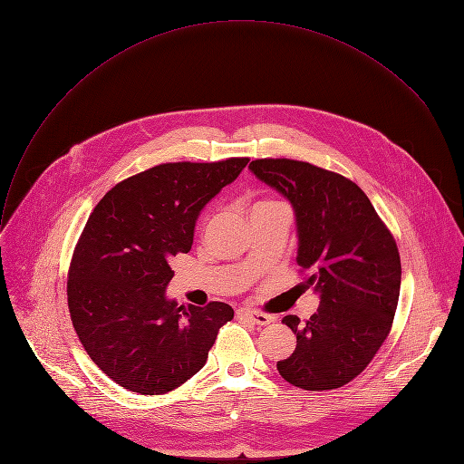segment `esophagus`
<instances>
[{"mask_svg": "<svg viewBox=\"0 0 464 464\" xmlns=\"http://www.w3.org/2000/svg\"><path fill=\"white\" fill-rule=\"evenodd\" d=\"M237 317H240V319H249V321L255 323V324H270V323H272V317H270V315L262 314V312H256V310H253V308H238V310H237Z\"/></svg>", "mask_w": 464, "mask_h": 464, "instance_id": "obj_1", "label": "esophagus"}]
</instances>
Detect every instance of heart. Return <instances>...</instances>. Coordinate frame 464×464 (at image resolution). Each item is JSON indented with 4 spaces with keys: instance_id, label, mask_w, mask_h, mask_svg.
I'll return each instance as SVG.
<instances>
[{
    "instance_id": "b5f03b06",
    "label": "heart",
    "mask_w": 464,
    "mask_h": 464,
    "mask_svg": "<svg viewBox=\"0 0 464 464\" xmlns=\"http://www.w3.org/2000/svg\"><path fill=\"white\" fill-rule=\"evenodd\" d=\"M276 204H279V202H272V200H266V202H258L255 208H253V211L255 209H260V208H268V206H276Z\"/></svg>"
}]
</instances>
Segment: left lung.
<instances>
[{
	"instance_id": "left-lung-1",
	"label": "left lung",
	"mask_w": 464,
	"mask_h": 464,
	"mask_svg": "<svg viewBox=\"0 0 464 464\" xmlns=\"http://www.w3.org/2000/svg\"><path fill=\"white\" fill-rule=\"evenodd\" d=\"M249 170L292 204L304 288L319 294L308 321L285 315L295 351L281 376L306 391L356 378L385 342L401 295V255L367 194L342 174L295 160H255Z\"/></svg>"
}]
</instances>
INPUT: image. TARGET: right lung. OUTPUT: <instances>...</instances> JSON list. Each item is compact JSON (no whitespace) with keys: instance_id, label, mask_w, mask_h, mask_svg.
<instances>
[{"instance_id":"1","label":"right lung","mask_w":464,"mask_h":464,"mask_svg":"<svg viewBox=\"0 0 464 464\" xmlns=\"http://www.w3.org/2000/svg\"><path fill=\"white\" fill-rule=\"evenodd\" d=\"M163 163L117 183L75 247L68 304L95 365L121 387L163 394L200 371L233 308L178 304L165 290L170 258L188 253L200 211L247 165Z\"/></svg>"}]
</instances>
